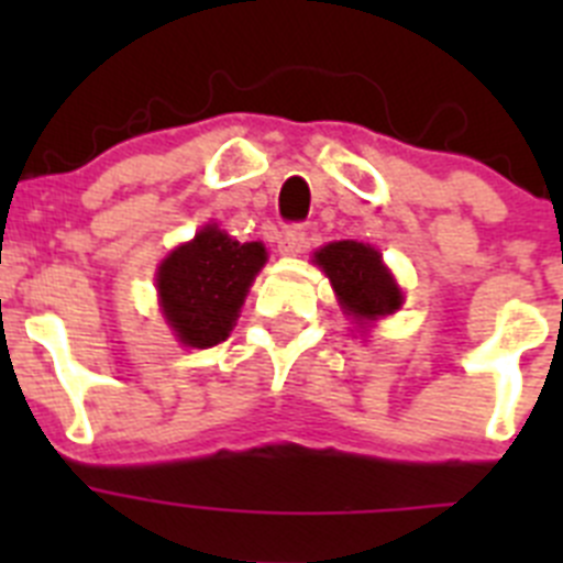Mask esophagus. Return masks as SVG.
Returning <instances> with one entry per match:
<instances>
[{"label":"esophagus","instance_id":"34e87169","mask_svg":"<svg viewBox=\"0 0 563 563\" xmlns=\"http://www.w3.org/2000/svg\"><path fill=\"white\" fill-rule=\"evenodd\" d=\"M307 245V231L305 225H287L278 236V251L285 253V256H296V253L305 251Z\"/></svg>","mask_w":563,"mask_h":563}]
</instances>
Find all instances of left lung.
<instances>
[{"instance_id": "1", "label": "left lung", "mask_w": 563, "mask_h": 563, "mask_svg": "<svg viewBox=\"0 0 563 563\" xmlns=\"http://www.w3.org/2000/svg\"><path fill=\"white\" fill-rule=\"evenodd\" d=\"M316 262L330 276L338 301L350 316L377 318L400 310L402 292L383 267L380 253L363 242H332L316 253Z\"/></svg>"}]
</instances>
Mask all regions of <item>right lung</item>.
Masks as SVG:
<instances>
[{"label":"right lung","mask_w":563,"mask_h":563,"mask_svg":"<svg viewBox=\"0 0 563 563\" xmlns=\"http://www.w3.org/2000/svg\"><path fill=\"white\" fill-rule=\"evenodd\" d=\"M258 242H236L220 228H202L161 265L163 316L186 346H217L239 318L253 276L265 265Z\"/></svg>","instance_id":"1"}]
</instances>
